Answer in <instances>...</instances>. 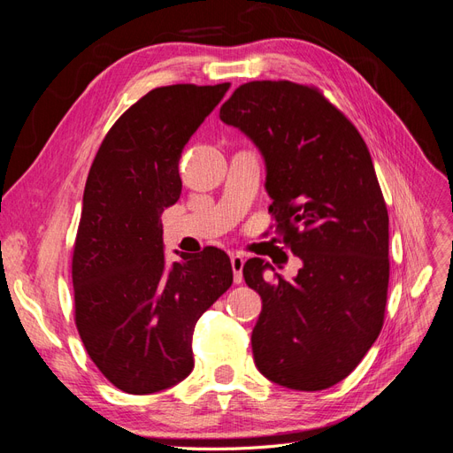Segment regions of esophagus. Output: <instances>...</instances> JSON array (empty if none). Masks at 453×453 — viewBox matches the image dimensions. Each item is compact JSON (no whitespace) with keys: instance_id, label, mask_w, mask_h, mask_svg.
I'll list each match as a JSON object with an SVG mask.
<instances>
[{"instance_id":"obj_1","label":"esophagus","mask_w":453,"mask_h":453,"mask_svg":"<svg viewBox=\"0 0 453 453\" xmlns=\"http://www.w3.org/2000/svg\"><path fill=\"white\" fill-rule=\"evenodd\" d=\"M243 265H245V258L243 255L240 253H234L230 257V266H232V272H234V283H242L243 281Z\"/></svg>"}]
</instances>
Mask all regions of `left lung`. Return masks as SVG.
<instances>
[{
	"label": "left lung",
	"mask_w": 453,
	"mask_h": 453,
	"mask_svg": "<svg viewBox=\"0 0 453 453\" xmlns=\"http://www.w3.org/2000/svg\"><path fill=\"white\" fill-rule=\"evenodd\" d=\"M219 117L265 160L270 213L303 260L270 281L263 258L243 278L263 298L251 334L255 365L278 386L321 391L344 380L376 342L389 283V217L368 149L315 88L253 81Z\"/></svg>",
	"instance_id": "1"
}]
</instances>
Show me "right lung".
I'll return each mask as SVG.
<instances>
[{
	"label": "right lung",
	"mask_w": 453,
	"mask_h": 453,
	"mask_svg": "<svg viewBox=\"0 0 453 453\" xmlns=\"http://www.w3.org/2000/svg\"><path fill=\"white\" fill-rule=\"evenodd\" d=\"M230 83L147 92L107 132L83 195L73 248L75 323L100 372L130 395L193 372L200 315L232 285L225 251L177 253L168 265L162 211L181 196L183 147Z\"/></svg>",
	"instance_id": "obj_1"
}]
</instances>
